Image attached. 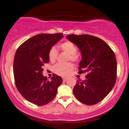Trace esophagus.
<instances>
[{
    "label": "esophagus",
    "instance_id": "obj_1",
    "mask_svg": "<svg viewBox=\"0 0 129 129\" xmlns=\"http://www.w3.org/2000/svg\"><path fill=\"white\" fill-rule=\"evenodd\" d=\"M62 79H63V82H66V81H67V79H68V78H67V77H63V78H62Z\"/></svg>",
    "mask_w": 129,
    "mask_h": 129
}]
</instances>
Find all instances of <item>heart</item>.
<instances>
[{
	"label": "heart",
	"mask_w": 129,
	"mask_h": 129,
	"mask_svg": "<svg viewBox=\"0 0 129 129\" xmlns=\"http://www.w3.org/2000/svg\"><path fill=\"white\" fill-rule=\"evenodd\" d=\"M60 47L63 52H66L69 55V58L73 61H77L79 58V55L76 54L77 51V48L75 46L74 43L71 42L67 41L62 43L60 45ZM58 52L55 47H53L50 49L49 53V59L51 62H54L56 60ZM74 68V66L71 62H68L66 63H57L54 67V71L55 74L61 76L67 75L71 71H72Z\"/></svg>",
	"instance_id": "heart-1"
}]
</instances>
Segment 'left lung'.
I'll return each instance as SVG.
<instances>
[{
    "label": "left lung",
    "instance_id": "left-lung-1",
    "mask_svg": "<svg viewBox=\"0 0 129 129\" xmlns=\"http://www.w3.org/2000/svg\"><path fill=\"white\" fill-rule=\"evenodd\" d=\"M67 39L80 50L79 74L86 72V80H77L73 92L78 101L92 105L102 101L115 84V54L103 40L90 35H69Z\"/></svg>",
    "mask_w": 129,
    "mask_h": 129
}]
</instances>
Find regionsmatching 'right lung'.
Segmentation results:
<instances>
[{"label": "right lung", "mask_w": 129, "mask_h": 129, "mask_svg": "<svg viewBox=\"0 0 129 129\" xmlns=\"http://www.w3.org/2000/svg\"><path fill=\"white\" fill-rule=\"evenodd\" d=\"M63 37L60 33L37 34L25 41L15 52L13 71L17 89L34 104L42 106L51 102L62 83L57 75L48 80L43 75L42 67L50 60V49Z\"/></svg>", "instance_id": "right-lung-1"}]
</instances>
